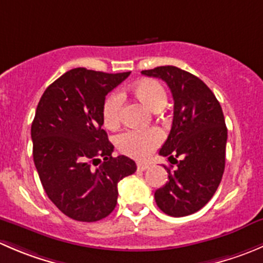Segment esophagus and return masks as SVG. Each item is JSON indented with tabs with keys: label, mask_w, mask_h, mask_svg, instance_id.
<instances>
[{
	"label": "esophagus",
	"mask_w": 263,
	"mask_h": 263,
	"mask_svg": "<svg viewBox=\"0 0 263 263\" xmlns=\"http://www.w3.org/2000/svg\"><path fill=\"white\" fill-rule=\"evenodd\" d=\"M147 168H148L147 164H144V163H137V169H139V171L144 172V171H146Z\"/></svg>",
	"instance_id": "34e87169"
}]
</instances>
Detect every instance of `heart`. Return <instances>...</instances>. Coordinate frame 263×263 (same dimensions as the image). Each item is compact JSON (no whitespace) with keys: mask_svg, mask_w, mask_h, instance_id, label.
<instances>
[{"mask_svg":"<svg viewBox=\"0 0 263 263\" xmlns=\"http://www.w3.org/2000/svg\"><path fill=\"white\" fill-rule=\"evenodd\" d=\"M132 94L146 105L150 110H160L166 103V91L163 85L153 79H145L132 86ZM122 97L118 92H112L105 98L102 107L103 123L107 128L115 129L121 123ZM163 141V134L158 128L128 129L122 132L116 139V146L121 153L135 159H146Z\"/></svg>","mask_w":263,"mask_h":263,"instance_id":"1","label":"heart"}]
</instances>
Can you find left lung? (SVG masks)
Wrapping results in <instances>:
<instances>
[{
    "label": "left lung",
    "instance_id": "left-lung-1",
    "mask_svg": "<svg viewBox=\"0 0 263 263\" xmlns=\"http://www.w3.org/2000/svg\"><path fill=\"white\" fill-rule=\"evenodd\" d=\"M141 73L165 81L174 100L171 134L159 154L177 166H165L169 181L156 190V205L169 216L195 214L211 200L224 173L228 129L222 109L205 82L176 66Z\"/></svg>",
    "mask_w": 263,
    "mask_h": 263
}]
</instances>
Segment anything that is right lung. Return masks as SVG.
Instances as JSON below:
<instances>
[{
	"label": "right lung",
	"instance_id": "add662e5",
	"mask_svg": "<svg viewBox=\"0 0 263 263\" xmlns=\"http://www.w3.org/2000/svg\"><path fill=\"white\" fill-rule=\"evenodd\" d=\"M128 76L73 68L47 87L36 107L31 140L42 185L58 210L78 221L107 217L118 182L136 172L132 159L113 158L102 128L105 97Z\"/></svg>",
	"mask_w": 263,
	"mask_h": 263
}]
</instances>
